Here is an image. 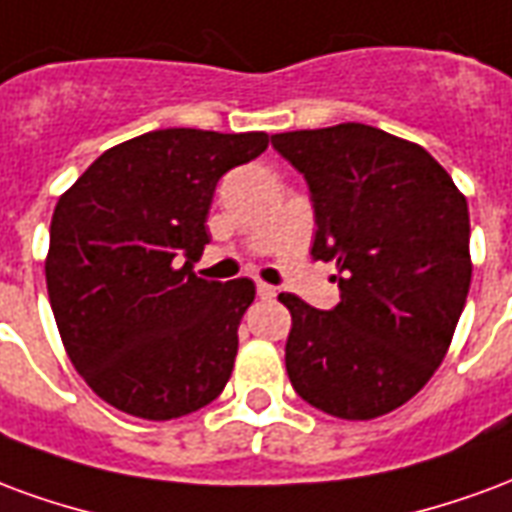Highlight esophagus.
Returning <instances> with one entry per match:
<instances>
[{"label": "esophagus", "mask_w": 512, "mask_h": 512, "mask_svg": "<svg viewBox=\"0 0 512 512\" xmlns=\"http://www.w3.org/2000/svg\"><path fill=\"white\" fill-rule=\"evenodd\" d=\"M256 294H259L261 300H272V297L278 294V289L270 286V283H256Z\"/></svg>", "instance_id": "34e87169"}]
</instances>
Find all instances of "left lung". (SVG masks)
Here are the masks:
<instances>
[{
	"label": "left lung",
	"mask_w": 512,
	"mask_h": 512,
	"mask_svg": "<svg viewBox=\"0 0 512 512\" xmlns=\"http://www.w3.org/2000/svg\"><path fill=\"white\" fill-rule=\"evenodd\" d=\"M313 201L311 256L335 261L341 302L294 294L286 374L302 401L341 420H374L425 387L464 311L469 207L420 144L371 125L275 133Z\"/></svg>",
	"instance_id": "obj_1"
}]
</instances>
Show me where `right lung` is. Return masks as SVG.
Here are the masks:
<instances>
[{
	"instance_id": "obj_1",
	"label": "right lung",
	"mask_w": 512,
	"mask_h": 512,
	"mask_svg": "<svg viewBox=\"0 0 512 512\" xmlns=\"http://www.w3.org/2000/svg\"><path fill=\"white\" fill-rule=\"evenodd\" d=\"M267 144V133L152 130L106 149L59 196L51 311L70 363L119 412L174 420L223 393L256 286L204 281L193 261L218 179Z\"/></svg>"
}]
</instances>
